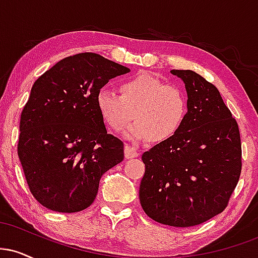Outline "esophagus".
Instances as JSON below:
<instances>
[{
  "instance_id": "obj_1",
  "label": "esophagus",
  "mask_w": 258,
  "mask_h": 258,
  "mask_svg": "<svg viewBox=\"0 0 258 258\" xmlns=\"http://www.w3.org/2000/svg\"><path fill=\"white\" fill-rule=\"evenodd\" d=\"M141 155V153L138 152L136 148H133L131 146H128V144H126L125 146V158L126 159H133V158H138V156Z\"/></svg>"
}]
</instances>
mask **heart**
<instances>
[{
  "instance_id": "obj_1",
  "label": "heart",
  "mask_w": 258,
  "mask_h": 258,
  "mask_svg": "<svg viewBox=\"0 0 258 258\" xmlns=\"http://www.w3.org/2000/svg\"><path fill=\"white\" fill-rule=\"evenodd\" d=\"M119 91L117 94L104 87L96 94L100 116L114 131L125 130L135 117L137 122L127 130V137L164 143L182 128L188 112V98L179 87L167 85L154 74L142 72L122 80Z\"/></svg>"
}]
</instances>
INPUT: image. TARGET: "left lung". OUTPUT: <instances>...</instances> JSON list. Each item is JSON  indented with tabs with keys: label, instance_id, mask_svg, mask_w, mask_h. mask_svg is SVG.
<instances>
[{
	"label": "left lung",
	"instance_id": "obj_1",
	"mask_svg": "<svg viewBox=\"0 0 258 258\" xmlns=\"http://www.w3.org/2000/svg\"><path fill=\"white\" fill-rule=\"evenodd\" d=\"M185 84L188 112L179 132L142 155L144 212L171 227H193L224 211L241 173L236 120L220 91L193 70H171Z\"/></svg>",
	"mask_w": 258,
	"mask_h": 258
}]
</instances>
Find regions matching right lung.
Wrapping results in <instances>:
<instances>
[{
  "instance_id": "1",
  "label": "right lung",
  "mask_w": 258,
  "mask_h": 258,
  "mask_svg": "<svg viewBox=\"0 0 258 258\" xmlns=\"http://www.w3.org/2000/svg\"><path fill=\"white\" fill-rule=\"evenodd\" d=\"M128 72L86 52L61 59L35 81L20 115L18 156L42 206L64 214L87 209L102 174L123 160V143L106 132L96 94Z\"/></svg>"
}]
</instances>
